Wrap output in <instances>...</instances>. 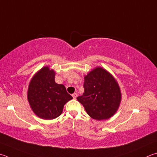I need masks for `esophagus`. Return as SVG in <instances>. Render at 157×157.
<instances>
[{
    "label": "esophagus",
    "mask_w": 157,
    "mask_h": 157,
    "mask_svg": "<svg viewBox=\"0 0 157 157\" xmlns=\"http://www.w3.org/2000/svg\"><path fill=\"white\" fill-rule=\"evenodd\" d=\"M72 96H73V99H76V98H77V97H78V94H77L76 93H73V94Z\"/></svg>",
    "instance_id": "esophagus-1"
}]
</instances>
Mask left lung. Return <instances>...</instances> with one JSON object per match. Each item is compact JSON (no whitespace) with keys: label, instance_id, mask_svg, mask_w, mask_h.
<instances>
[{"label":"left lung","instance_id":"left-lung-1","mask_svg":"<svg viewBox=\"0 0 157 157\" xmlns=\"http://www.w3.org/2000/svg\"><path fill=\"white\" fill-rule=\"evenodd\" d=\"M84 92L77 98L91 118L106 120L117 111L121 93L117 81L112 74L97 67L84 75Z\"/></svg>","mask_w":157,"mask_h":157}]
</instances>
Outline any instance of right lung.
<instances>
[{"label": "right lung", "mask_w": 157, "mask_h": 157, "mask_svg": "<svg viewBox=\"0 0 157 157\" xmlns=\"http://www.w3.org/2000/svg\"><path fill=\"white\" fill-rule=\"evenodd\" d=\"M55 76V71L44 67L33 76L28 86L27 99L31 110L47 120L60 115L64 105L73 99L63 84L56 83Z\"/></svg>", "instance_id": "add662e5"}]
</instances>
